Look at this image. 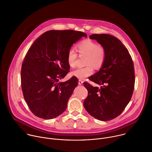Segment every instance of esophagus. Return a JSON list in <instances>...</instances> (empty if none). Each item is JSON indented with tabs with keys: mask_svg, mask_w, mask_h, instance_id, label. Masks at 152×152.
<instances>
[{
	"mask_svg": "<svg viewBox=\"0 0 152 152\" xmlns=\"http://www.w3.org/2000/svg\"><path fill=\"white\" fill-rule=\"evenodd\" d=\"M83 83V81L81 80H78V84L79 85H81Z\"/></svg>",
	"mask_w": 152,
	"mask_h": 152,
	"instance_id": "34e87169",
	"label": "esophagus"
}]
</instances>
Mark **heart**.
Masks as SVG:
<instances>
[{"instance_id": "obj_1", "label": "heart", "mask_w": 152, "mask_h": 152, "mask_svg": "<svg viewBox=\"0 0 152 152\" xmlns=\"http://www.w3.org/2000/svg\"><path fill=\"white\" fill-rule=\"evenodd\" d=\"M77 51L80 56H85L83 68H77L71 72V75L78 79H84L92 75L94 68L99 69L103 66L106 58V50L101 45L90 39H85L77 45ZM78 55L73 50L70 49L66 55V61L71 68H74Z\"/></svg>"}]
</instances>
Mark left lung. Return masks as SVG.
<instances>
[{"mask_svg":"<svg viewBox=\"0 0 152 152\" xmlns=\"http://www.w3.org/2000/svg\"><path fill=\"white\" fill-rule=\"evenodd\" d=\"M106 50L105 62L101 69L89 80L100 87L84 83L88 91L83 105L95 118L108 121L122 113L133 94L135 71L132 57L125 46L117 38L108 34H93Z\"/></svg>","mask_w":152,"mask_h":152,"instance_id":"obj_1","label":"left lung"}]
</instances>
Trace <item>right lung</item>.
<instances>
[{
    "instance_id": "add662e5",
    "label": "right lung",
    "mask_w": 152,
    "mask_h": 152,
    "mask_svg": "<svg viewBox=\"0 0 152 152\" xmlns=\"http://www.w3.org/2000/svg\"><path fill=\"white\" fill-rule=\"evenodd\" d=\"M87 35L72 30H51L41 35L28 49L21 70L24 98L32 113L44 119L63 113L78 79L58 82L69 71L66 55L73 44Z\"/></svg>"
}]
</instances>
